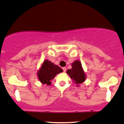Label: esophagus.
I'll list each match as a JSON object with an SVG mask.
<instances>
[{
  "instance_id": "34e87169",
  "label": "esophagus",
  "mask_w": 124,
  "mask_h": 124,
  "mask_svg": "<svg viewBox=\"0 0 124 124\" xmlns=\"http://www.w3.org/2000/svg\"><path fill=\"white\" fill-rule=\"evenodd\" d=\"M62 70H63L64 72H65V71H66V67H62Z\"/></svg>"
}]
</instances>
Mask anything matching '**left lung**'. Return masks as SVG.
Here are the masks:
<instances>
[{"instance_id":"1","label":"left lung","mask_w":124,"mask_h":124,"mask_svg":"<svg viewBox=\"0 0 124 124\" xmlns=\"http://www.w3.org/2000/svg\"><path fill=\"white\" fill-rule=\"evenodd\" d=\"M72 68L67 70V73L70 78L72 79L74 82L77 84L78 86L80 84L84 82L86 79V75L82 67L81 62L78 60H76L71 64Z\"/></svg>"}]
</instances>
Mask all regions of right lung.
<instances>
[{"label": "right lung", "mask_w": 124, "mask_h": 124, "mask_svg": "<svg viewBox=\"0 0 124 124\" xmlns=\"http://www.w3.org/2000/svg\"><path fill=\"white\" fill-rule=\"evenodd\" d=\"M62 70L59 66L55 65L50 61L46 60L43 62L41 67L38 72L39 80L43 84L49 85L57 74L62 72Z\"/></svg>", "instance_id": "add662e5"}]
</instances>
